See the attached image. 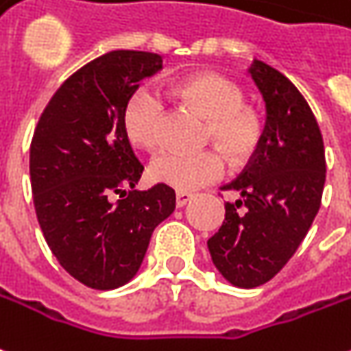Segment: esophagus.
Segmentation results:
<instances>
[{"label": "esophagus", "instance_id": "obj_1", "mask_svg": "<svg viewBox=\"0 0 351 351\" xmlns=\"http://www.w3.org/2000/svg\"><path fill=\"white\" fill-rule=\"evenodd\" d=\"M192 193L190 192H176V207H184L188 201H192Z\"/></svg>", "mask_w": 351, "mask_h": 351}]
</instances>
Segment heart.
Segmentation results:
<instances>
[{
  "label": "heart",
  "mask_w": 351,
  "mask_h": 351,
  "mask_svg": "<svg viewBox=\"0 0 351 351\" xmlns=\"http://www.w3.org/2000/svg\"><path fill=\"white\" fill-rule=\"evenodd\" d=\"M171 95L186 108L207 117L205 141L217 142L232 163H247L258 152L264 138V119L254 108L245 104V90L239 83L222 73L199 72L173 83ZM165 112V100L158 90L150 85L138 87L123 108L129 138L142 148H158L163 141ZM224 171L226 159L217 148L161 152L150 163V176L156 182L180 192L217 182Z\"/></svg>",
  "instance_id": "1"
}]
</instances>
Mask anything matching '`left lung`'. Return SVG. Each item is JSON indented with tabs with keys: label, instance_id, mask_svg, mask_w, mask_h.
I'll use <instances>...</instances> for the list:
<instances>
[{
	"label": "left lung",
	"instance_id": "8db88e82",
	"mask_svg": "<svg viewBox=\"0 0 351 351\" xmlns=\"http://www.w3.org/2000/svg\"><path fill=\"white\" fill-rule=\"evenodd\" d=\"M251 75L266 102L258 152L224 190L243 199L226 203V218L210 237V258L235 287L264 285L302 243L325 186V148L312 108L276 68L254 60Z\"/></svg>",
	"mask_w": 351,
	"mask_h": 351
}]
</instances>
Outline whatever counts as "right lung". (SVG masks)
Masks as SVG:
<instances>
[{
	"label": "right lung",
	"mask_w": 351,
	"mask_h": 351,
	"mask_svg": "<svg viewBox=\"0 0 351 351\" xmlns=\"http://www.w3.org/2000/svg\"><path fill=\"white\" fill-rule=\"evenodd\" d=\"M161 68L156 53L110 51L56 89L34 131L30 180L39 226L60 266L90 289L110 291L133 278L152 232L175 210L167 184L134 190L144 165L123 125L127 99Z\"/></svg>",
	"instance_id": "obj_1"
}]
</instances>
